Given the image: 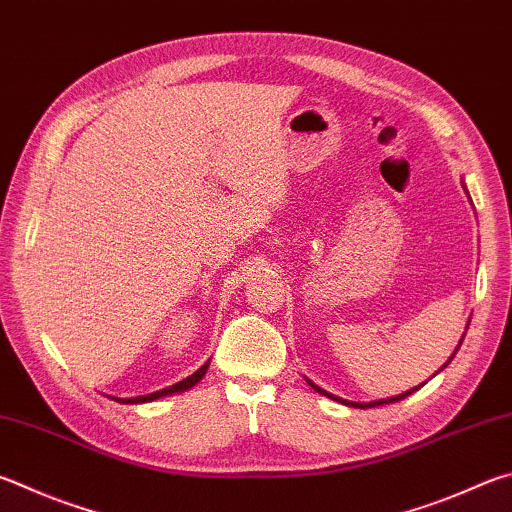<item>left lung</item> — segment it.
Returning <instances> with one entry per match:
<instances>
[{"mask_svg":"<svg viewBox=\"0 0 512 512\" xmlns=\"http://www.w3.org/2000/svg\"><path fill=\"white\" fill-rule=\"evenodd\" d=\"M470 324V322H468ZM463 336H466V333H463ZM461 342L463 340H459V345H461ZM459 349V347H457ZM452 356H454V353H452ZM452 356H450V360H452ZM448 360V362H450ZM448 362H445V365H448ZM443 365V367H445ZM306 383H309L313 389H315V392H318V394H322V396H327V398H331V401H338V403H342V405H351V407H362V410H365V407H376V405H383V403H396V401H401V398H405V396H410L412 392H416V389L418 387H414V389H410V392H405V394H401V396H394V398H387V401H376V403H349V401H345V398H338V396H333V394H329V392H324V389L322 387H318V385H315V383H311V380H306Z\"/></svg>","mask_w":512,"mask_h":512,"instance_id":"left-lung-1","label":"left lung"}]
</instances>
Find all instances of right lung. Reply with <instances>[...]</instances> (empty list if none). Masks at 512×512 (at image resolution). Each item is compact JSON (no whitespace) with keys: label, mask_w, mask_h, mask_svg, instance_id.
<instances>
[{"label":"right lung","mask_w":512,"mask_h":512,"mask_svg":"<svg viewBox=\"0 0 512 512\" xmlns=\"http://www.w3.org/2000/svg\"><path fill=\"white\" fill-rule=\"evenodd\" d=\"M208 367H210V362H206V365H203L201 369L194 371L192 376L183 378L181 383H176V385H172V387H165V389H161V392H154V394H147V396H136V398H114V396H111V398H114V401H118V403H150V401H156V398L172 396V394H176V392H185V389L194 387L203 376H206Z\"/></svg>","instance_id":"right-lung-1"}]
</instances>
